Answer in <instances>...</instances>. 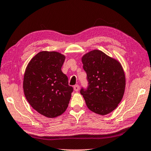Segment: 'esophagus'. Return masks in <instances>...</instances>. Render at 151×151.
I'll return each mask as SVG.
<instances>
[{"mask_svg": "<svg viewBox=\"0 0 151 151\" xmlns=\"http://www.w3.org/2000/svg\"><path fill=\"white\" fill-rule=\"evenodd\" d=\"M79 89V86L78 85H74V87H73V89H74L75 91H78Z\"/></svg>", "mask_w": 151, "mask_h": 151, "instance_id": "1", "label": "esophagus"}]
</instances>
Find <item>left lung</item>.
<instances>
[{
    "label": "left lung",
    "instance_id": "8db88e82",
    "mask_svg": "<svg viewBox=\"0 0 151 151\" xmlns=\"http://www.w3.org/2000/svg\"><path fill=\"white\" fill-rule=\"evenodd\" d=\"M81 61L88 86L81 88L80 93L87 106L98 114H108L116 109L124 94L126 77L122 65L99 50L85 54Z\"/></svg>",
    "mask_w": 151,
    "mask_h": 151
}]
</instances>
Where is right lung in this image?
<instances>
[{"label":"right lung","instance_id":"right-lung-1","mask_svg":"<svg viewBox=\"0 0 151 151\" xmlns=\"http://www.w3.org/2000/svg\"><path fill=\"white\" fill-rule=\"evenodd\" d=\"M65 56L55 51H41L27 64L24 92L33 109L47 118L63 114L68 106L73 87L62 72Z\"/></svg>","mask_w":151,"mask_h":151}]
</instances>
